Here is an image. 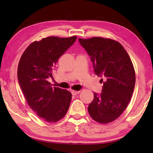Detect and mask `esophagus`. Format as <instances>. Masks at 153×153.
<instances>
[{"label": "esophagus", "mask_w": 153, "mask_h": 153, "mask_svg": "<svg viewBox=\"0 0 153 153\" xmlns=\"http://www.w3.org/2000/svg\"><path fill=\"white\" fill-rule=\"evenodd\" d=\"M79 92H80L79 90H72L71 94H73V95H76L77 94H79Z\"/></svg>", "instance_id": "esophagus-1"}]
</instances>
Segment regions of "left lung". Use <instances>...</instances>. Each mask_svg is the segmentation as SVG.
Listing matches in <instances>:
<instances>
[{
    "label": "left lung",
    "mask_w": 153,
    "mask_h": 153,
    "mask_svg": "<svg viewBox=\"0 0 153 153\" xmlns=\"http://www.w3.org/2000/svg\"><path fill=\"white\" fill-rule=\"evenodd\" d=\"M94 65L96 75L102 77V93L94 92L88 108L90 117L98 123L107 124L120 117L132 96L136 74L129 55L121 44L110 38H79Z\"/></svg>",
    "instance_id": "8db88e82"
}]
</instances>
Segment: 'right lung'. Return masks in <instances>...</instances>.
Listing matches in <instances>:
<instances>
[{
    "instance_id": "add662e5",
    "label": "right lung",
    "mask_w": 153,
    "mask_h": 153,
    "mask_svg": "<svg viewBox=\"0 0 153 153\" xmlns=\"http://www.w3.org/2000/svg\"><path fill=\"white\" fill-rule=\"evenodd\" d=\"M77 36H49L27 46L19 62L17 77L27 103L39 117L55 123L66 115L72 95L67 90L52 87L48 78L58 61Z\"/></svg>"
}]
</instances>
